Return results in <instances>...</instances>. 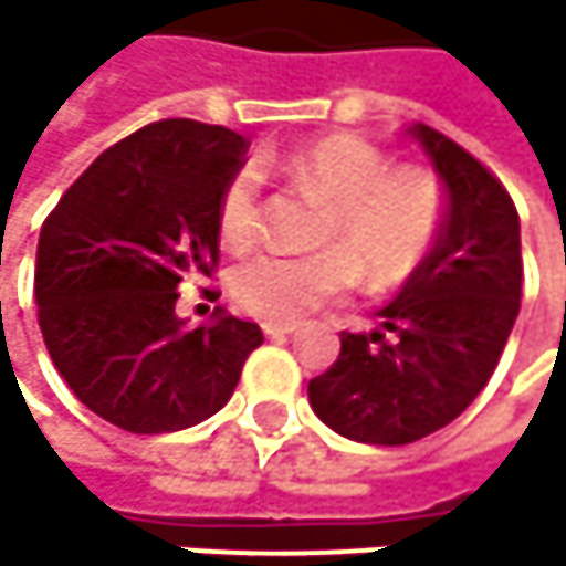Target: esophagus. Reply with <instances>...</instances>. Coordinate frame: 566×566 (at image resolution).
Segmentation results:
<instances>
[{
    "instance_id": "obj_1",
    "label": "esophagus",
    "mask_w": 566,
    "mask_h": 566,
    "mask_svg": "<svg viewBox=\"0 0 566 566\" xmlns=\"http://www.w3.org/2000/svg\"><path fill=\"white\" fill-rule=\"evenodd\" d=\"M268 339H285V336H295L298 333V322H264L261 325Z\"/></svg>"
}]
</instances>
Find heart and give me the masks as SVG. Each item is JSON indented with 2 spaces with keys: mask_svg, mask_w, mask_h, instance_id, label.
I'll return each mask as SVG.
<instances>
[{
  "mask_svg": "<svg viewBox=\"0 0 566 566\" xmlns=\"http://www.w3.org/2000/svg\"><path fill=\"white\" fill-rule=\"evenodd\" d=\"M289 179L322 192L318 251H258L230 274L237 305L268 322H292L349 292L366 271L369 285H394L434 248L444 200L421 169H390L387 156L359 135H325L277 163ZM261 176L237 169L217 203V227L230 248H244L261 227Z\"/></svg>",
  "mask_w": 566,
  "mask_h": 566,
  "instance_id": "heart-1",
  "label": "heart"
}]
</instances>
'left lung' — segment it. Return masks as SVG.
Masks as SVG:
<instances>
[{
	"label": "left lung",
	"instance_id": "left-lung-1",
	"mask_svg": "<svg viewBox=\"0 0 566 566\" xmlns=\"http://www.w3.org/2000/svg\"><path fill=\"white\" fill-rule=\"evenodd\" d=\"M444 182L448 210L431 254L384 305L380 329L343 333L339 359L308 380L322 424L363 444L421 441L482 394L523 295L520 213L462 145L407 128Z\"/></svg>",
	"mask_w": 566,
	"mask_h": 566
}]
</instances>
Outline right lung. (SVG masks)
<instances>
[{
  "instance_id": "add662e5",
  "label": "right lung",
  "mask_w": 566,
  "mask_h": 566,
  "mask_svg": "<svg viewBox=\"0 0 566 566\" xmlns=\"http://www.w3.org/2000/svg\"><path fill=\"white\" fill-rule=\"evenodd\" d=\"M244 166V138L189 118L145 125L84 169L46 217L36 248L40 329L84 407L132 434L207 421L264 343L220 315L186 329L179 281L220 258L217 203Z\"/></svg>"
}]
</instances>
